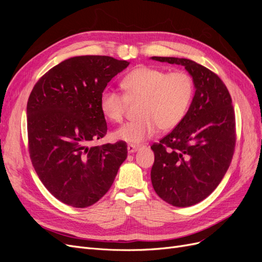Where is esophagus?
Masks as SVG:
<instances>
[{
  "mask_svg": "<svg viewBox=\"0 0 262 262\" xmlns=\"http://www.w3.org/2000/svg\"><path fill=\"white\" fill-rule=\"evenodd\" d=\"M140 148V145L138 144H128V152L129 153H134Z\"/></svg>",
  "mask_w": 262,
  "mask_h": 262,
  "instance_id": "34e87169",
  "label": "esophagus"
}]
</instances>
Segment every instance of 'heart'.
I'll use <instances>...</instances> for the list:
<instances>
[{
  "instance_id": "b5f03b06",
  "label": "heart",
  "mask_w": 262,
  "mask_h": 262,
  "mask_svg": "<svg viewBox=\"0 0 262 262\" xmlns=\"http://www.w3.org/2000/svg\"><path fill=\"white\" fill-rule=\"evenodd\" d=\"M123 93L106 87L99 97L100 112L112 122L123 120L128 100H140V118L114 132L117 140L141 143L152 138L158 129L177 126L188 113L194 95V81L184 70L167 72L154 67H139L121 81Z\"/></svg>"
}]
</instances>
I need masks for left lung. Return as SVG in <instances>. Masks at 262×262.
I'll return each instance as SVG.
<instances>
[{
    "instance_id": "8db88e82",
    "label": "left lung",
    "mask_w": 262,
    "mask_h": 262,
    "mask_svg": "<svg viewBox=\"0 0 262 262\" xmlns=\"http://www.w3.org/2000/svg\"><path fill=\"white\" fill-rule=\"evenodd\" d=\"M184 66L195 93L187 115L175 129L154 143L150 179L155 192L178 208L199 203L210 195L231 165L236 144L232 97L221 78L189 59L152 57Z\"/></svg>"
}]
</instances>
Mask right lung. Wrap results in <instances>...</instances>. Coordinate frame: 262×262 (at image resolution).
Masks as SVG:
<instances>
[{
  "instance_id": "right-lung-1",
  "label": "right lung",
  "mask_w": 262,
  "mask_h": 262,
  "mask_svg": "<svg viewBox=\"0 0 262 262\" xmlns=\"http://www.w3.org/2000/svg\"><path fill=\"white\" fill-rule=\"evenodd\" d=\"M128 66L107 55L70 58L39 78L29 95L31 163L48 191L71 207H90L104 196L128 155L123 141L91 145L107 133L100 94Z\"/></svg>"
}]
</instances>
